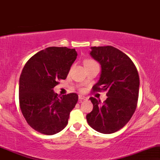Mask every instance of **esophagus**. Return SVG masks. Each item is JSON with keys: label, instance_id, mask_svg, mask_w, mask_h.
I'll return each mask as SVG.
<instances>
[{"label": "esophagus", "instance_id": "obj_1", "mask_svg": "<svg viewBox=\"0 0 160 160\" xmlns=\"http://www.w3.org/2000/svg\"><path fill=\"white\" fill-rule=\"evenodd\" d=\"M78 98H79V100H80V101L86 100V99H87V98H86V97L83 96V95H78Z\"/></svg>", "mask_w": 160, "mask_h": 160}]
</instances>
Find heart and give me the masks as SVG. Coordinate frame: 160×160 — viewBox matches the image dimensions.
<instances>
[{"label":"heart","instance_id":"obj_1","mask_svg":"<svg viewBox=\"0 0 160 160\" xmlns=\"http://www.w3.org/2000/svg\"><path fill=\"white\" fill-rule=\"evenodd\" d=\"M92 62H95L94 61H92V60H90V59H88V60H86V61H85V65L86 64H89V63H92Z\"/></svg>","mask_w":160,"mask_h":160}]
</instances>
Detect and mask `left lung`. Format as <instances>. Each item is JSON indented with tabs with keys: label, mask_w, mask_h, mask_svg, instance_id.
I'll use <instances>...</instances> for the list:
<instances>
[{
	"label": "left lung",
	"mask_w": 160,
	"mask_h": 160,
	"mask_svg": "<svg viewBox=\"0 0 160 160\" xmlns=\"http://www.w3.org/2000/svg\"><path fill=\"white\" fill-rule=\"evenodd\" d=\"M91 49V56L102 68L100 78L92 90H107L108 98L103 103L93 97L89 98L93 109L86 115V120L98 132L113 133L127 123L136 109L138 73L131 58L120 49L111 46Z\"/></svg>",
	"instance_id": "8db88e82"
}]
</instances>
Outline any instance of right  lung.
Returning <instances> with one entry per match:
<instances>
[{"label":"right lung","instance_id":"1","mask_svg":"<svg viewBox=\"0 0 160 160\" xmlns=\"http://www.w3.org/2000/svg\"><path fill=\"white\" fill-rule=\"evenodd\" d=\"M77 56L75 49L51 47L36 53L24 66L19 78L20 108L29 126L38 132L54 135L67 126L78 95L60 96L53 88L58 80H65Z\"/></svg>","mask_w":160,"mask_h":160}]
</instances>
